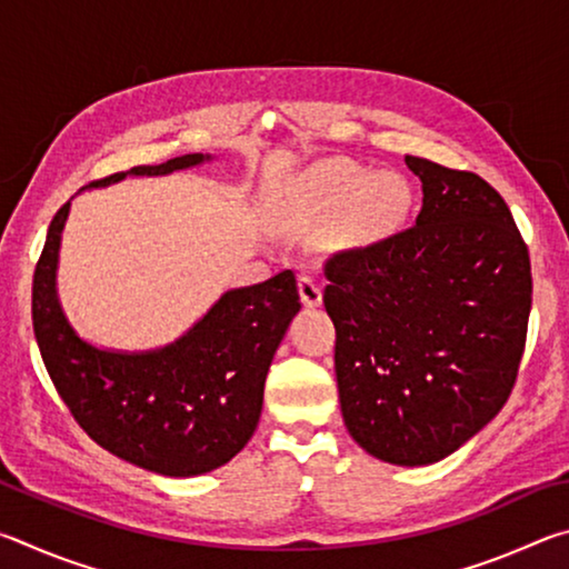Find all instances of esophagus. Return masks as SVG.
<instances>
[{"label":"esophagus","instance_id":"obj_1","mask_svg":"<svg viewBox=\"0 0 569 569\" xmlns=\"http://www.w3.org/2000/svg\"><path fill=\"white\" fill-rule=\"evenodd\" d=\"M298 291H301V301H303L308 308L319 306L321 298H323L319 278H316L313 273H301V278H298Z\"/></svg>","mask_w":569,"mask_h":569}]
</instances>
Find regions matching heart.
I'll list each match as a JSON object with an SVG mask.
<instances>
[{
	"instance_id": "1",
	"label": "heart",
	"mask_w": 569,
	"mask_h": 569,
	"mask_svg": "<svg viewBox=\"0 0 569 569\" xmlns=\"http://www.w3.org/2000/svg\"><path fill=\"white\" fill-rule=\"evenodd\" d=\"M409 206V182L393 172L373 178L359 166H331L298 192L293 218L313 226L346 213V236L369 243L393 233L407 218Z\"/></svg>"
}]
</instances>
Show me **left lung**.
Instances as JSON below:
<instances>
[{
    "label": "left lung",
    "mask_w": 569,
    "mask_h": 569,
    "mask_svg": "<svg viewBox=\"0 0 569 569\" xmlns=\"http://www.w3.org/2000/svg\"><path fill=\"white\" fill-rule=\"evenodd\" d=\"M417 223L323 263L336 381L349 435L371 457L421 467L492 421L525 353L532 268L485 178L407 156Z\"/></svg>",
    "instance_id": "8db88e82"
}]
</instances>
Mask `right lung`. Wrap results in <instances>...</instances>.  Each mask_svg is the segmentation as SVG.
Listing matches in <instances>:
<instances>
[{"mask_svg": "<svg viewBox=\"0 0 569 569\" xmlns=\"http://www.w3.org/2000/svg\"><path fill=\"white\" fill-rule=\"evenodd\" d=\"M210 156L190 152L124 176H168ZM70 203L52 218L32 281V326L47 373L74 421L110 455L156 475L196 477L223 467L248 445L263 407L268 366L301 298L293 271L236 288L176 343L158 351H102L67 323L54 288Z\"/></svg>", "mask_w": 569, "mask_h": 569, "instance_id": "add662e5", "label": "right lung"}]
</instances>
